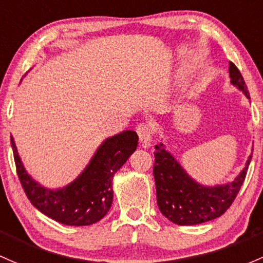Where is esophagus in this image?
<instances>
[{
	"mask_svg": "<svg viewBox=\"0 0 263 263\" xmlns=\"http://www.w3.org/2000/svg\"><path fill=\"white\" fill-rule=\"evenodd\" d=\"M136 132L139 135L140 141L143 145H147L153 139V129H151L150 124L147 123H140L136 126Z\"/></svg>",
	"mask_w": 263,
	"mask_h": 263,
	"instance_id": "esophagus-1",
	"label": "esophagus"
}]
</instances>
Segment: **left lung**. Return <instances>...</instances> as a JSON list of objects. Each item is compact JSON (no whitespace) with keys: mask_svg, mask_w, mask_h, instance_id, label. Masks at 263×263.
<instances>
[{"mask_svg":"<svg viewBox=\"0 0 263 263\" xmlns=\"http://www.w3.org/2000/svg\"><path fill=\"white\" fill-rule=\"evenodd\" d=\"M229 77L250 99L241 71L229 62ZM154 178L156 182L157 205L170 222L179 226H194L215 219L228 211L247 175L252 155L242 173L229 184L220 186H201L187 176L179 162L162 147L155 146Z\"/></svg>","mask_w":263,"mask_h":263,"instance_id":"8db88e82","label":"left lung"}]
</instances>
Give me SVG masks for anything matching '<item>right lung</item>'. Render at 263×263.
Masks as SVG:
<instances>
[{
	"label": "right lung",
	"mask_w": 263,
	"mask_h": 263,
	"mask_svg": "<svg viewBox=\"0 0 263 263\" xmlns=\"http://www.w3.org/2000/svg\"><path fill=\"white\" fill-rule=\"evenodd\" d=\"M139 136L134 131L107 139L76 181L59 190H48L25 171L15 141L11 146L16 173L32 205L51 219L66 226H89L101 220L113 200L112 179L116 171L136 150Z\"/></svg>",
	"instance_id": "right-lung-1"
}]
</instances>
